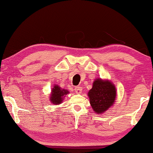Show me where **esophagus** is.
<instances>
[{
    "label": "esophagus",
    "instance_id": "obj_1",
    "mask_svg": "<svg viewBox=\"0 0 153 153\" xmlns=\"http://www.w3.org/2000/svg\"><path fill=\"white\" fill-rule=\"evenodd\" d=\"M75 92L76 94H80L82 92V87H79V86H77V87H75Z\"/></svg>",
    "mask_w": 153,
    "mask_h": 153
}]
</instances>
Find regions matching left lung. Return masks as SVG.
I'll list each match as a JSON object with an SVG mask.
<instances>
[{
	"label": "left lung",
	"instance_id": "1",
	"mask_svg": "<svg viewBox=\"0 0 153 153\" xmlns=\"http://www.w3.org/2000/svg\"><path fill=\"white\" fill-rule=\"evenodd\" d=\"M90 104L96 114H102L112 106L117 96L114 85L108 79H96L88 92Z\"/></svg>",
	"mask_w": 153,
	"mask_h": 153
}]
</instances>
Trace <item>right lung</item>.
Here are the masks:
<instances>
[{
  "mask_svg": "<svg viewBox=\"0 0 153 153\" xmlns=\"http://www.w3.org/2000/svg\"><path fill=\"white\" fill-rule=\"evenodd\" d=\"M68 93H69V91L68 90L62 89L58 85H55L51 90L50 101L53 104L59 105L60 103H62L63 98Z\"/></svg>",
  "mask_w": 153,
  "mask_h": 153,
  "instance_id": "add662e5",
  "label": "right lung"
}]
</instances>
